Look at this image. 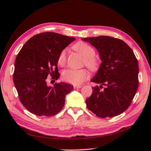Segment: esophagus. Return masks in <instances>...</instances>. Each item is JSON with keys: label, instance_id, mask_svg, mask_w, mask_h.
<instances>
[{"label": "esophagus", "instance_id": "34e87169", "mask_svg": "<svg viewBox=\"0 0 151 151\" xmlns=\"http://www.w3.org/2000/svg\"><path fill=\"white\" fill-rule=\"evenodd\" d=\"M73 87H74V88H76V89H77V88H81L82 87V86L81 85H75Z\"/></svg>", "mask_w": 151, "mask_h": 151}]
</instances>
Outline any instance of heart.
<instances>
[{"label":"heart","mask_w":151,"mask_h":151,"mask_svg":"<svg viewBox=\"0 0 151 151\" xmlns=\"http://www.w3.org/2000/svg\"><path fill=\"white\" fill-rule=\"evenodd\" d=\"M77 52H78L84 58V63L90 70H96L99 66V62L94 57L95 50L88 44L80 42L73 45ZM67 61V50H61L59 54L57 63L60 67H64ZM88 77V72L84 69H67L62 73V79L64 81L70 83L73 85H79L82 84Z\"/></svg>","instance_id":"1"}]
</instances>
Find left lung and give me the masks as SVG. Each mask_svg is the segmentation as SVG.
Listing matches in <instances>:
<instances>
[{
    "label": "left lung",
    "instance_id": "1",
    "mask_svg": "<svg viewBox=\"0 0 151 151\" xmlns=\"http://www.w3.org/2000/svg\"><path fill=\"white\" fill-rule=\"evenodd\" d=\"M99 51L102 63L91 82L87 108L101 118L120 115L129 108L138 87V63L130 47L123 40L108 36L83 38Z\"/></svg>",
    "mask_w": 151,
    "mask_h": 151
}]
</instances>
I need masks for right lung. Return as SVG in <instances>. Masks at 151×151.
Wrapping results in <instances>:
<instances>
[{"label":"right lung","mask_w":151,"mask_h":151,"mask_svg":"<svg viewBox=\"0 0 151 151\" xmlns=\"http://www.w3.org/2000/svg\"><path fill=\"white\" fill-rule=\"evenodd\" d=\"M75 38L54 32L33 36L18 52L14 62L13 83L18 97L29 112L38 116L56 115L63 108L66 95L73 86L56 83L48 86L47 77L58 80L59 54Z\"/></svg>","instance_id":"obj_1"}]
</instances>
